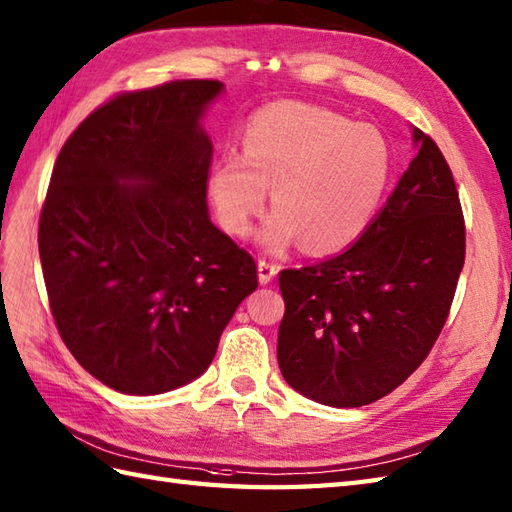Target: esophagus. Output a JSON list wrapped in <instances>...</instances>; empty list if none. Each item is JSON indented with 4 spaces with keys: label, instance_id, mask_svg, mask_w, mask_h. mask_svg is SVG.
I'll return each instance as SVG.
<instances>
[{
    "label": "esophagus",
    "instance_id": "esophagus-1",
    "mask_svg": "<svg viewBox=\"0 0 512 512\" xmlns=\"http://www.w3.org/2000/svg\"><path fill=\"white\" fill-rule=\"evenodd\" d=\"M278 274V265L269 263V260H258V280L260 285H269L271 280Z\"/></svg>",
    "mask_w": 512,
    "mask_h": 512
}]
</instances>
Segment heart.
I'll return each mask as SVG.
<instances>
[{"label": "heart", "mask_w": 512, "mask_h": 512, "mask_svg": "<svg viewBox=\"0 0 512 512\" xmlns=\"http://www.w3.org/2000/svg\"><path fill=\"white\" fill-rule=\"evenodd\" d=\"M390 170V146L370 124L304 102H276L249 120L243 155L225 153L212 164L208 192L225 230L245 236L271 188L276 210L256 241L274 254L298 241L324 254L366 230Z\"/></svg>", "instance_id": "obj_1"}]
</instances>
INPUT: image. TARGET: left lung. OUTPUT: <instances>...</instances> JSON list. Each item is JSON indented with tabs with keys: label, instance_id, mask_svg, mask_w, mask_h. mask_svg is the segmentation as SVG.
Listing matches in <instances>:
<instances>
[{
	"label": "left lung",
	"instance_id": "left-lung-1",
	"mask_svg": "<svg viewBox=\"0 0 512 512\" xmlns=\"http://www.w3.org/2000/svg\"><path fill=\"white\" fill-rule=\"evenodd\" d=\"M412 140L414 160L357 241L280 274L278 366L315 403L379 401L425 361L445 326L464 265V219L436 142L416 127Z\"/></svg>",
	"mask_w": 512,
	"mask_h": 512
}]
</instances>
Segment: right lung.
I'll return each mask as SVG.
<instances>
[{
    "label": "right lung",
    "mask_w": 512,
    "mask_h": 512,
    "mask_svg": "<svg viewBox=\"0 0 512 512\" xmlns=\"http://www.w3.org/2000/svg\"><path fill=\"white\" fill-rule=\"evenodd\" d=\"M219 81L122 94L63 144L39 221L56 328L107 388L153 396L208 370L223 328L256 291V263L210 221Z\"/></svg>",
    "instance_id": "add662e5"
}]
</instances>
